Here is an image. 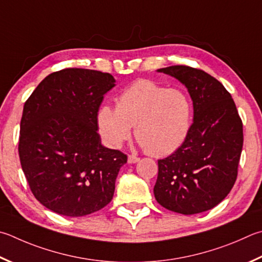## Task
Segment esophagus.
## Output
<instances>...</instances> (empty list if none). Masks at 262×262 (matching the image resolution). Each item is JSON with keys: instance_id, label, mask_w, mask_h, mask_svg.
<instances>
[{"instance_id": "obj_1", "label": "esophagus", "mask_w": 262, "mask_h": 262, "mask_svg": "<svg viewBox=\"0 0 262 262\" xmlns=\"http://www.w3.org/2000/svg\"><path fill=\"white\" fill-rule=\"evenodd\" d=\"M139 161H140L139 157L133 156V155L128 156V164H136V163H139Z\"/></svg>"}]
</instances>
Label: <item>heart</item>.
Wrapping results in <instances>:
<instances>
[{"label":"heart","mask_w":262,"mask_h":262,"mask_svg":"<svg viewBox=\"0 0 262 262\" xmlns=\"http://www.w3.org/2000/svg\"><path fill=\"white\" fill-rule=\"evenodd\" d=\"M192 103L180 89H167L150 80H137L117 99V107L103 105L97 113L98 132L108 147L118 149L132 135L150 156L177 151L189 135Z\"/></svg>","instance_id":"obj_1"}]
</instances>
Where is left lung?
I'll return each instance as SVG.
<instances>
[{
    "label": "left lung",
    "instance_id": "1",
    "mask_svg": "<svg viewBox=\"0 0 262 262\" xmlns=\"http://www.w3.org/2000/svg\"><path fill=\"white\" fill-rule=\"evenodd\" d=\"M157 72L188 89L193 122L184 143L158 160L155 198L169 211L191 215L220 204L234 187L243 147V123L223 84L202 70L175 65Z\"/></svg>",
    "mask_w": 262,
    "mask_h": 262
}]
</instances>
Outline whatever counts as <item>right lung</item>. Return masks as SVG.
<instances>
[{
    "instance_id": "1",
    "label": "right lung",
    "mask_w": 262,
    "mask_h": 262,
    "mask_svg": "<svg viewBox=\"0 0 262 262\" xmlns=\"http://www.w3.org/2000/svg\"><path fill=\"white\" fill-rule=\"evenodd\" d=\"M115 85L110 73L65 69L42 80L24 105L21 168L33 194L50 211L84 216L111 202L127 156L101 143L97 113Z\"/></svg>"
}]
</instances>
